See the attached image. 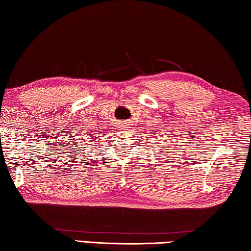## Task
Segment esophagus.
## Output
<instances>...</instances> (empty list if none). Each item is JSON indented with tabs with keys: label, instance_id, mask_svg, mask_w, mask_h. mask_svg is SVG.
Listing matches in <instances>:
<instances>
[{
	"label": "esophagus",
	"instance_id": "34e87169",
	"mask_svg": "<svg viewBox=\"0 0 251 251\" xmlns=\"http://www.w3.org/2000/svg\"><path fill=\"white\" fill-rule=\"evenodd\" d=\"M129 124H128V122H122L121 123V126H119V127H121V128L122 129H124V130H126L127 128H129Z\"/></svg>",
	"mask_w": 251,
	"mask_h": 251
}]
</instances>
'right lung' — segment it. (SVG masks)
Returning a JSON list of instances; mask_svg holds the SVG:
<instances>
[{
    "label": "right lung",
    "mask_w": 251,
    "mask_h": 251,
    "mask_svg": "<svg viewBox=\"0 0 251 251\" xmlns=\"http://www.w3.org/2000/svg\"><path fill=\"white\" fill-rule=\"evenodd\" d=\"M83 137H87V139H83ZM93 138H95V136H94V134L93 133H91V132H87V130H83V133H82V135L80 134V135H79V136H78V135H77V136H75V143H73V141L74 140H71L70 141V143H73V144H71V145H77V146H75V147H79V149L78 150H83V149H89V147H87V146H85V148H82L81 146H85V145H91V142H93L94 140H93ZM79 141V142H83V145H79L78 143H77L76 142ZM68 144H69V143H68ZM81 147L82 149H80V147ZM70 147H73V146H70ZM82 153H85V152H82Z\"/></svg>",
    "instance_id": "add662e5"
}]
</instances>
